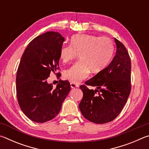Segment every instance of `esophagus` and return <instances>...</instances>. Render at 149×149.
<instances>
[{"instance_id": "obj_1", "label": "esophagus", "mask_w": 149, "mask_h": 149, "mask_svg": "<svg viewBox=\"0 0 149 149\" xmlns=\"http://www.w3.org/2000/svg\"><path fill=\"white\" fill-rule=\"evenodd\" d=\"M70 86H71L72 89H74V88H76V87H79V85H77V84H73V83H71V84H70Z\"/></svg>"}]
</instances>
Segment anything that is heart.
<instances>
[{
	"label": "heart",
	"instance_id": "obj_1",
	"mask_svg": "<svg viewBox=\"0 0 149 149\" xmlns=\"http://www.w3.org/2000/svg\"><path fill=\"white\" fill-rule=\"evenodd\" d=\"M114 51V42L108 37L89 34L74 35L70 45L60 49V58L63 62L67 63L78 54L79 60L65 70L64 77L73 84H79L89 76L91 70L97 73L104 69Z\"/></svg>",
	"mask_w": 149,
	"mask_h": 149
}]
</instances>
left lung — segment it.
<instances>
[{
    "label": "left lung",
    "instance_id": "1",
    "mask_svg": "<svg viewBox=\"0 0 149 149\" xmlns=\"http://www.w3.org/2000/svg\"><path fill=\"white\" fill-rule=\"evenodd\" d=\"M116 53L107 68L87 81L95 91L81 85L84 93L79 108L84 118L95 123L114 120L122 112L131 91V59L127 49L114 38ZM99 93L96 95V92Z\"/></svg>",
    "mask_w": 149,
    "mask_h": 149
}]
</instances>
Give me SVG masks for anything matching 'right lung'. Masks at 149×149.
Here are the masks:
<instances>
[{"instance_id":"add662e5","label":"right lung","mask_w":149,"mask_h":149,"mask_svg":"<svg viewBox=\"0 0 149 149\" xmlns=\"http://www.w3.org/2000/svg\"><path fill=\"white\" fill-rule=\"evenodd\" d=\"M64 41L59 33H45L29 42L20 60L16 75L17 101L24 114L35 122L44 123L56 117L70 91L68 81L59 80L54 89L47 81L50 72L59 68Z\"/></svg>"}]
</instances>
